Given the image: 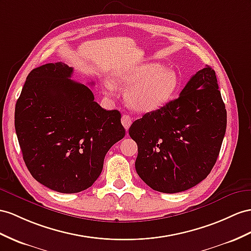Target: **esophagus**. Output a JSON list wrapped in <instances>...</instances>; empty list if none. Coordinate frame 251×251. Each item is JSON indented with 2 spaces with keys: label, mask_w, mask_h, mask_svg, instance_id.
<instances>
[{
  "label": "esophagus",
  "mask_w": 251,
  "mask_h": 251,
  "mask_svg": "<svg viewBox=\"0 0 251 251\" xmlns=\"http://www.w3.org/2000/svg\"><path fill=\"white\" fill-rule=\"evenodd\" d=\"M122 124H123V126L125 127V129L128 130V128H129L131 125V118L129 115L124 114L123 117H122Z\"/></svg>",
  "instance_id": "esophagus-1"
}]
</instances>
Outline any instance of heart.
Segmentation results:
<instances>
[{
	"instance_id": "heart-1",
	"label": "heart",
	"mask_w": 251,
	"mask_h": 251,
	"mask_svg": "<svg viewBox=\"0 0 251 251\" xmlns=\"http://www.w3.org/2000/svg\"><path fill=\"white\" fill-rule=\"evenodd\" d=\"M120 87H129L125 93L127 105L139 112H151L168 104L179 87V76L174 70L165 69L159 62H146L113 74ZM105 90L112 93L114 83L106 80Z\"/></svg>"
}]
</instances>
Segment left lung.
<instances>
[{
    "instance_id": "obj_1",
    "label": "left lung",
    "mask_w": 251,
    "mask_h": 251,
    "mask_svg": "<svg viewBox=\"0 0 251 251\" xmlns=\"http://www.w3.org/2000/svg\"><path fill=\"white\" fill-rule=\"evenodd\" d=\"M226 126L215 71L207 66L176 100L130 126L129 136L138 144V175L152 190L169 194L195 187L213 169Z\"/></svg>"
}]
</instances>
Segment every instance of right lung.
Returning a JSON list of instances; mask_svg holds the SVG:
<instances>
[{"mask_svg": "<svg viewBox=\"0 0 251 251\" xmlns=\"http://www.w3.org/2000/svg\"><path fill=\"white\" fill-rule=\"evenodd\" d=\"M73 68L47 63L30 71L15 109V127L29 173L47 188L71 194L91 187L125 129L91 90L71 79Z\"/></svg>", "mask_w": 251, "mask_h": 251, "instance_id": "obj_1", "label": "right lung"}]
</instances>
